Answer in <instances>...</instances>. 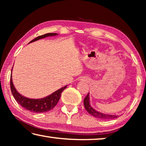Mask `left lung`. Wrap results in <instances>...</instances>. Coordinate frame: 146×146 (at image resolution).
I'll use <instances>...</instances> for the list:
<instances>
[{
    "mask_svg": "<svg viewBox=\"0 0 146 146\" xmlns=\"http://www.w3.org/2000/svg\"><path fill=\"white\" fill-rule=\"evenodd\" d=\"M84 108L86 110V111H87L90 114L93 115V117H97L98 118L109 120V119H113V118H116L119 117V116H117V115L104 114V113L98 112L96 110H94V109H93L91 107V106L90 104V95H89V93H88V95H86V97L84 98Z\"/></svg>",
    "mask_w": 146,
    "mask_h": 146,
    "instance_id": "1",
    "label": "left lung"
}]
</instances>
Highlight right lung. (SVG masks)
Instances as JSON below:
<instances>
[{
    "label": "right lung",
    "instance_id": "add662e5",
    "mask_svg": "<svg viewBox=\"0 0 146 146\" xmlns=\"http://www.w3.org/2000/svg\"><path fill=\"white\" fill-rule=\"evenodd\" d=\"M57 33H49L38 36L37 37L32 40L30 42H33L34 41L38 40L40 38H45L46 36L56 35ZM29 42V43H30ZM12 71V70H11ZM67 86L62 88L60 90L55 91L51 95L48 96L44 98L40 99H32V98H26L24 96L21 95L17 92L16 89L15 88L14 85L12 82V76H10V88L11 93L13 95L15 99L18 102L19 104L21 105L24 109H26L28 111L33 113H45L49 111L55 107L58 103L60 99L61 93L65 90Z\"/></svg>",
    "mask_w": 146,
    "mask_h": 146
}]
</instances>
